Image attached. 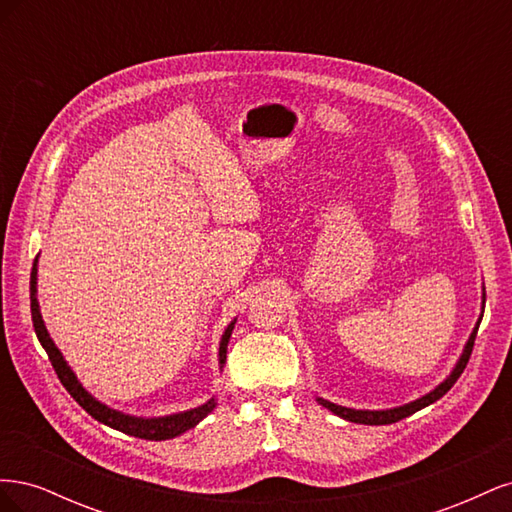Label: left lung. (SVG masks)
<instances>
[{"mask_svg": "<svg viewBox=\"0 0 512 512\" xmlns=\"http://www.w3.org/2000/svg\"><path fill=\"white\" fill-rule=\"evenodd\" d=\"M483 309H485V294H483ZM480 320H483V316L478 318V324H480ZM478 324H476L474 333L470 335L468 344H466V350H463L457 367L453 369V374L448 376L440 386H436V389H433L431 393L423 395L421 399L410 401V404L393 408V410H352V408H344V406L331 404V401H327V399H318V401H320V404H322L324 408L331 410V412L337 414V416L346 418V421H350V423H361V425H391V423H397V421H401V418H406V416L418 412L421 408L433 404V401H438L442 395H446L448 391H451V386L457 382V378L463 374V369H466V365H468V361H470V354H472V348H474V339H476Z\"/></svg>", "mask_w": 512, "mask_h": 512, "instance_id": "1", "label": "left lung"}]
</instances>
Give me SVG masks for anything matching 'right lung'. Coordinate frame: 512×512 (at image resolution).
Segmentation results:
<instances>
[{"label": "right lung", "instance_id": "obj_1", "mask_svg": "<svg viewBox=\"0 0 512 512\" xmlns=\"http://www.w3.org/2000/svg\"><path fill=\"white\" fill-rule=\"evenodd\" d=\"M38 260V258H36ZM36 262H34V269H32V282H29V299H32V322H34V329L36 335L40 339L42 348L49 354V361L55 369L57 378L61 380V384L66 386V391L76 399V404H79L85 412H89L91 416L96 418V421L119 429L123 433H130V436L136 438H143V440H170L179 436V433L192 429L194 425H198L203 418L215 408V401H207L205 406H198L194 410L188 412H181V414H170V416H162V418H138V416H128V414H121L113 408H108L104 404H100L98 399L91 397L81 382L76 380V376L72 374V369L66 365L64 356L57 350V346L53 344V339L49 337L44 329V322L40 316V309H38V299H36ZM235 329V322L228 324V329L222 335V344H220V363L224 365L226 361V346H228V339L230 333Z\"/></svg>", "mask_w": 512, "mask_h": 512}]
</instances>
